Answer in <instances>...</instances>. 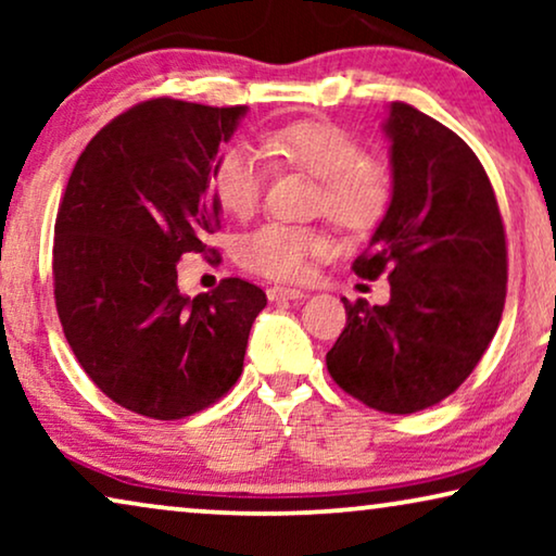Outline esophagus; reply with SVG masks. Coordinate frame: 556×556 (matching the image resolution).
I'll list each match as a JSON object with an SVG mask.
<instances>
[{
	"instance_id": "1",
	"label": "esophagus",
	"mask_w": 556,
	"mask_h": 556,
	"mask_svg": "<svg viewBox=\"0 0 556 556\" xmlns=\"http://www.w3.org/2000/svg\"><path fill=\"white\" fill-rule=\"evenodd\" d=\"M268 299L270 301H286V299H303V291L291 286H270L268 288Z\"/></svg>"
}]
</instances>
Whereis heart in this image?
<instances>
[{
	"label": "heart",
	"mask_w": 556,
	"mask_h": 556,
	"mask_svg": "<svg viewBox=\"0 0 556 556\" xmlns=\"http://www.w3.org/2000/svg\"><path fill=\"white\" fill-rule=\"evenodd\" d=\"M278 159L321 181L318 207L349 232L375 227L390 207V174L364 154L362 143L326 121H299L261 136V149L248 143L227 147L212 166L210 187L227 215L250 217L265 187V157ZM329 253V240L314 227L263 223L242 235L235 257L242 268L268 278H303L311 261Z\"/></svg>",
	"instance_id": "obj_1"
}]
</instances>
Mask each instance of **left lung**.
<instances>
[{
    "instance_id": "obj_1",
    "label": "left lung",
    "mask_w": 556,
    "mask_h": 556,
    "mask_svg": "<svg viewBox=\"0 0 556 556\" xmlns=\"http://www.w3.org/2000/svg\"><path fill=\"white\" fill-rule=\"evenodd\" d=\"M392 200L359 278L390 273V303L344 301L346 326L326 354L341 390L367 407L409 415L466 382L506 301V232L489 174L440 121L392 103Z\"/></svg>"
}]
</instances>
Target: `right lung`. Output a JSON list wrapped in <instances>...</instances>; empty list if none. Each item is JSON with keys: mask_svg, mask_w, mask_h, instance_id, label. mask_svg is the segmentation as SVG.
Masks as SVG:
<instances>
[{"mask_svg": "<svg viewBox=\"0 0 556 556\" xmlns=\"http://www.w3.org/2000/svg\"><path fill=\"white\" fill-rule=\"evenodd\" d=\"M248 105L151 98L103 126L67 179L55 219V306L75 359L116 405L181 420L242 375L265 293L225 278L179 293L177 263L215 255L212 166Z\"/></svg>", "mask_w": 556, "mask_h": 556, "instance_id": "right-lung-1", "label": "right lung"}]
</instances>
